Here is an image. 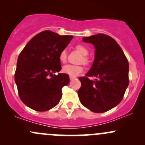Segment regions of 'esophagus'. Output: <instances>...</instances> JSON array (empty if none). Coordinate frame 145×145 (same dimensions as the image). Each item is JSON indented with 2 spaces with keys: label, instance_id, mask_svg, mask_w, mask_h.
Here are the masks:
<instances>
[{
  "label": "esophagus",
  "instance_id": "1",
  "mask_svg": "<svg viewBox=\"0 0 145 145\" xmlns=\"http://www.w3.org/2000/svg\"><path fill=\"white\" fill-rule=\"evenodd\" d=\"M69 78H70V80H71V81H72V80L76 79V77H74V76H70Z\"/></svg>",
  "mask_w": 145,
  "mask_h": 145
}]
</instances>
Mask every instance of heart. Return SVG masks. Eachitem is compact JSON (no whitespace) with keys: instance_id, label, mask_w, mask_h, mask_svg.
Listing matches in <instances>:
<instances>
[{"instance_id":"obj_1","label":"heart","mask_w":145,"mask_h":145,"mask_svg":"<svg viewBox=\"0 0 145 145\" xmlns=\"http://www.w3.org/2000/svg\"><path fill=\"white\" fill-rule=\"evenodd\" d=\"M76 50L81 54V57L78 60V63H82L84 65L88 66L90 64L88 57H87L88 54V50L83 45L78 44L76 46ZM67 59V54L66 50H62L59 54V59L61 62L64 63ZM83 71V67L81 64L78 65H72V64H67L62 68V72L64 74H68L70 76H76Z\"/></svg>"}]
</instances>
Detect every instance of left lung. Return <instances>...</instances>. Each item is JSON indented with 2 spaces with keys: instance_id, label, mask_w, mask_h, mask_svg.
Segmentation results:
<instances>
[{
  "instance_id": "8db88e82",
  "label": "left lung",
  "mask_w": 145,
  "mask_h": 145,
  "mask_svg": "<svg viewBox=\"0 0 145 145\" xmlns=\"http://www.w3.org/2000/svg\"><path fill=\"white\" fill-rule=\"evenodd\" d=\"M95 48V57L86 76L78 79L81 103L95 113L110 110L123 100L129 84V64L117 42L104 33L83 38ZM89 77H94L90 80Z\"/></svg>"
}]
</instances>
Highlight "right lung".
I'll list each match as a JSON object with an SVG mask.
<instances>
[{"label": "right lung", "mask_w": 145, "mask_h": 145, "mask_svg": "<svg viewBox=\"0 0 145 145\" xmlns=\"http://www.w3.org/2000/svg\"><path fill=\"white\" fill-rule=\"evenodd\" d=\"M73 37L43 31L33 36L20 52L14 81L20 99L29 108L45 112L59 102L62 88L69 83V76L55 73L62 69L59 52Z\"/></svg>", "instance_id": "add662e5"}]
</instances>
